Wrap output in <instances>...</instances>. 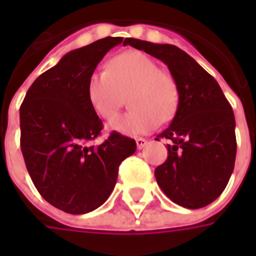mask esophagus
<instances>
[{
	"label": "esophagus",
	"mask_w": 256,
	"mask_h": 256,
	"mask_svg": "<svg viewBox=\"0 0 256 256\" xmlns=\"http://www.w3.org/2000/svg\"><path fill=\"white\" fill-rule=\"evenodd\" d=\"M136 144H137V148H138V150H142L144 146H146L148 141L145 138H137L136 140Z\"/></svg>",
	"instance_id": "esophagus-1"
}]
</instances>
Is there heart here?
I'll return each instance as SVG.
<instances>
[{
	"label": "heart",
	"instance_id": "heart-1",
	"mask_svg": "<svg viewBox=\"0 0 256 256\" xmlns=\"http://www.w3.org/2000/svg\"><path fill=\"white\" fill-rule=\"evenodd\" d=\"M88 98L98 116L110 119L128 96L130 110L110 122V128L140 136L158 128L159 122H168L177 114L180 90L172 74L145 53L130 50L108 62L106 70L94 71L88 79Z\"/></svg>",
	"mask_w": 256,
	"mask_h": 256
}]
</instances>
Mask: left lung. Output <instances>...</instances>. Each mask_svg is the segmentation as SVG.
Returning <instances> with one entry per match:
<instances>
[{"instance_id":"8db88e82","label":"left lung","mask_w":256,"mask_h":256,"mask_svg":"<svg viewBox=\"0 0 256 256\" xmlns=\"http://www.w3.org/2000/svg\"><path fill=\"white\" fill-rule=\"evenodd\" d=\"M126 45L162 60L180 90L177 114L158 136L172 140L167 160L155 170L158 185L185 208L208 206L226 188L236 160V122L229 101L218 82L180 48L136 38H128Z\"/></svg>"}]
</instances>
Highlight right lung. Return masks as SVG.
I'll use <instances>...</instances> for the list:
<instances>
[{"label":"right lung","instance_id":"obj_1","mask_svg":"<svg viewBox=\"0 0 256 256\" xmlns=\"http://www.w3.org/2000/svg\"><path fill=\"white\" fill-rule=\"evenodd\" d=\"M122 42L106 36L68 52L34 80L20 106V148L28 174L42 198L68 214L104 204L120 163L137 148L118 132L97 146L89 144L100 136L102 122L88 98V79Z\"/></svg>","mask_w":256,"mask_h":256}]
</instances>
